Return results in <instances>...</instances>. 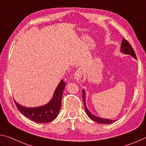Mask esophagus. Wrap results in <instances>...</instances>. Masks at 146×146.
<instances>
[{
  "label": "esophagus",
  "instance_id": "34e87169",
  "mask_svg": "<svg viewBox=\"0 0 146 146\" xmlns=\"http://www.w3.org/2000/svg\"><path fill=\"white\" fill-rule=\"evenodd\" d=\"M83 73H84V69H83L82 68H78V70L75 71V74H74V78H75V79L77 81L80 80L82 77Z\"/></svg>",
  "mask_w": 146,
  "mask_h": 146
}]
</instances>
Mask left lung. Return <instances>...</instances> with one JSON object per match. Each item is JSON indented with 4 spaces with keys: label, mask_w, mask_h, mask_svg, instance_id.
<instances>
[{
    "label": "left lung",
    "mask_w": 146,
    "mask_h": 146,
    "mask_svg": "<svg viewBox=\"0 0 146 146\" xmlns=\"http://www.w3.org/2000/svg\"><path fill=\"white\" fill-rule=\"evenodd\" d=\"M121 51L124 53L125 54H129V55L132 56L133 58L136 59V54L134 52V50L133 49L132 47L131 46L130 44H129L127 40H125V38H123V40L121 42ZM82 98H83V101H84V108L85 110L86 111L87 115L88 116L92 119V120L98 122L99 123L101 124H111L113 122H115L116 120H113V119H106V118H100V117L96 116L95 115H92L91 113L89 110H88V108L86 106V98H85V92L84 90H82Z\"/></svg>",
    "instance_id": "left-lung-1"
}]
</instances>
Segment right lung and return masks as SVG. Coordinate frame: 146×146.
<instances>
[{
  "mask_svg": "<svg viewBox=\"0 0 146 146\" xmlns=\"http://www.w3.org/2000/svg\"><path fill=\"white\" fill-rule=\"evenodd\" d=\"M65 86V82L62 80L55 90L52 99L47 104L40 107H24L14 99V101L18 110L27 118L38 123H47L54 120L58 115L61 108V99Z\"/></svg>",
  "mask_w": 146,
  "mask_h": 146,
  "instance_id": "obj_1",
  "label": "right lung"
}]
</instances>
